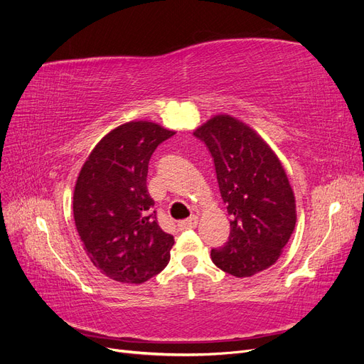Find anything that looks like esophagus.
<instances>
[{"label":"esophagus","mask_w":364,"mask_h":364,"mask_svg":"<svg viewBox=\"0 0 364 364\" xmlns=\"http://www.w3.org/2000/svg\"><path fill=\"white\" fill-rule=\"evenodd\" d=\"M197 225H199V218H197L196 215H191L190 218H186V220H182V222H179L178 226H179L181 230H183V229H193Z\"/></svg>","instance_id":"1"}]
</instances>
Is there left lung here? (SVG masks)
<instances>
[{"instance_id":"obj_1","label":"left lung","mask_w":364,"mask_h":364,"mask_svg":"<svg viewBox=\"0 0 364 364\" xmlns=\"http://www.w3.org/2000/svg\"><path fill=\"white\" fill-rule=\"evenodd\" d=\"M214 159L230 232L211 250L213 262L237 278L269 269L294 230L296 200L270 146L243 121L218 114L194 130Z\"/></svg>"}]
</instances>
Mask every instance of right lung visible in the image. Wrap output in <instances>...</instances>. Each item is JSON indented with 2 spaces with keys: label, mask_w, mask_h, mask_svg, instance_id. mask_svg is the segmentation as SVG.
Returning a JSON list of instances; mask_svg holds the SVG:
<instances>
[{
  "label": "right lung",
  "mask_w": 364,
  "mask_h": 364,
  "mask_svg": "<svg viewBox=\"0 0 364 364\" xmlns=\"http://www.w3.org/2000/svg\"><path fill=\"white\" fill-rule=\"evenodd\" d=\"M174 134L151 121H129L98 141L77 178V232L94 266L114 281L142 284L170 261L174 238L150 213L147 171L153 151Z\"/></svg>",
  "instance_id": "1"
}]
</instances>
